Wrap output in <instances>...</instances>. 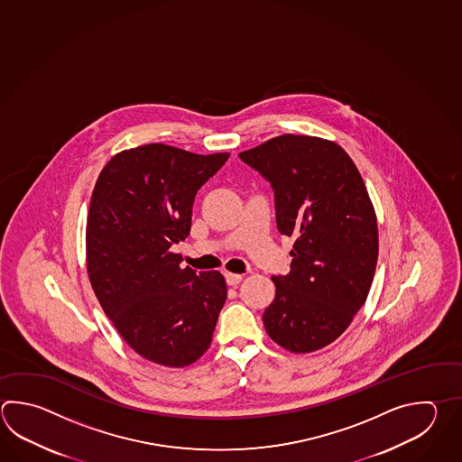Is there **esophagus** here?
Segmentation results:
<instances>
[{"instance_id":"obj_1","label":"esophagus","mask_w":462,"mask_h":462,"mask_svg":"<svg viewBox=\"0 0 462 462\" xmlns=\"http://www.w3.org/2000/svg\"><path fill=\"white\" fill-rule=\"evenodd\" d=\"M226 284H230V286H236L238 282H242L244 280V274H238V273H226Z\"/></svg>"}]
</instances>
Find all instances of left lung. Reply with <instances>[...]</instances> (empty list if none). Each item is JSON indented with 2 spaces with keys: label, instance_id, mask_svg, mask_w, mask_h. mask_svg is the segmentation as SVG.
Listing matches in <instances>:
<instances>
[{
  "label": "left lung",
  "instance_id": "8db88e82",
  "mask_svg": "<svg viewBox=\"0 0 462 462\" xmlns=\"http://www.w3.org/2000/svg\"><path fill=\"white\" fill-rule=\"evenodd\" d=\"M240 158L272 182L278 230L294 238L291 272L272 276L264 329L292 354L316 352L342 336L367 300L375 208L357 166L330 140L286 133Z\"/></svg>",
  "mask_w": 462,
  "mask_h": 462
}]
</instances>
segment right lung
Returning a JSON list of instances; mask_svg holds the SVG:
<instances>
[{"label": "right lung", "instance_id": "1", "mask_svg": "<svg viewBox=\"0 0 462 462\" xmlns=\"http://www.w3.org/2000/svg\"><path fill=\"white\" fill-rule=\"evenodd\" d=\"M228 156L151 143L116 152L95 182L88 280L125 342L158 365L198 362L226 302L224 274L180 268L171 245L189 236L194 198Z\"/></svg>", "mask_w": 462, "mask_h": 462}]
</instances>
